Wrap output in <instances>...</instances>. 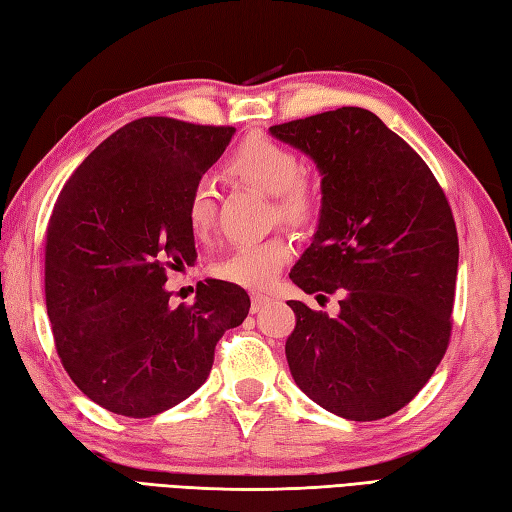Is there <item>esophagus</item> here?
<instances>
[{
  "label": "esophagus",
  "instance_id": "esophagus-1",
  "mask_svg": "<svg viewBox=\"0 0 512 512\" xmlns=\"http://www.w3.org/2000/svg\"><path fill=\"white\" fill-rule=\"evenodd\" d=\"M270 303H275V299L270 295H264V292H253V295H250V312L264 310L266 306H270Z\"/></svg>",
  "mask_w": 512,
  "mask_h": 512
}]
</instances>
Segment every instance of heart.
I'll list each match as a JSON object with an SVG mask.
<instances>
[{"label": "heart", "mask_w": 512, "mask_h": 512, "mask_svg": "<svg viewBox=\"0 0 512 512\" xmlns=\"http://www.w3.org/2000/svg\"><path fill=\"white\" fill-rule=\"evenodd\" d=\"M226 173L266 195H273V215L292 226H310L319 215V189L308 173L301 171L299 156L288 145L268 136L253 134L237 145L226 160ZM215 220L213 189L200 180L189 193L187 222L195 237H204ZM295 244L284 233L270 235L262 242L235 246L231 253L213 264V273L244 288H266L279 277Z\"/></svg>", "instance_id": "b5f03b06"}]
</instances>
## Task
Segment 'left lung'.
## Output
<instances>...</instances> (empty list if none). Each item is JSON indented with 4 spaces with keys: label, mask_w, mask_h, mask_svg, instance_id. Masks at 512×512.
Returning a JSON list of instances; mask_svg holds the SVG:
<instances>
[{
    "label": "left lung",
    "mask_w": 512,
    "mask_h": 512,
    "mask_svg": "<svg viewBox=\"0 0 512 512\" xmlns=\"http://www.w3.org/2000/svg\"><path fill=\"white\" fill-rule=\"evenodd\" d=\"M321 171V220L290 279L339 314L288 301L292 378L336 416L387 418L416 398L447 352L458 228L436 176L363 107L270 127Z\"/></svg>",
    "instance_id": "1"
}]
</instances>
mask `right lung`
<instances>
[{
	"label": "right lung",
	"instance_id": "right-lung-1",
	"mask_svg": "<svg viewBox=\"0 0 512 512\" xmlns=\"http://www.w3.org/2000/svg\"><path fill=\"white\" fill-rule=\"evenodd\" d=\"M235 127L145 116L107 136L54 204L46 308L72 383L103 409L151 418L204 385L222 334L246 319L244 288L198 284L173 308L167 268L191 266L189 193Z\"/></svg>",
	"mask_w": 512,
	"mask_h": 512
}]
</instances>
